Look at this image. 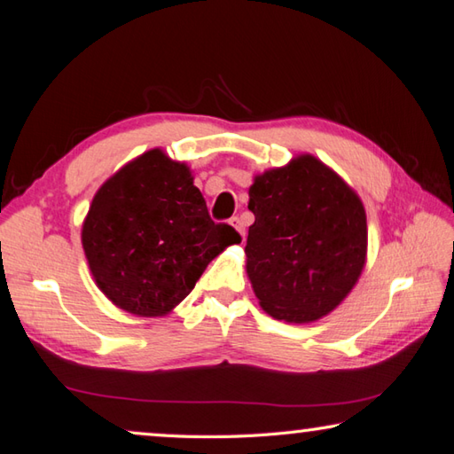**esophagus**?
Listing matches in <instances>:
<instances>
[{
    "label": "esophagus",
    "instance_id": "esophagus-1",
    "mask_svg": "<svg viewBox=\"0 0 454 454\" xmlns=\"http://www.w3.org/2000/svg\"><path fill=\"white\" fill-rule=\"evenodd\" d=\"M230 224H232L236 230H238V234L242 236V239H244V236H246V226H244V222H242V218H238V216H234V218H230Z\"/></svg>",
    "mask_w": 454,
    "mask_h": 454
}]
</instances>
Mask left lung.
Returning <instances> with one entry per match:
<instances>
[{
  "label": "left lung",
  "mask_w": 454,
  "mask_h": 454,
  "mask_svg": "<svg viewBox=\"0 0 454 454\" xmlns=\"http://www.w3.org/2000/svg\"><path fill=\"white\" fill-rule=\"evenodd\" d=\"M247 208L255 222L246 271L265 313L313 323L339 307L366 263V210L348 184L313 155L257 175Z\"/></svg>",
  "instance_id": "left-lung-1"
}]
</instances>
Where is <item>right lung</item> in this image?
<instances>
[{"instance_id": "1", "label": "right lung", "mask_w": 454, "mask_h": 454, "mask_svg": "<svg viewBox=\"0 0 454 454\" xmlns=\"http://www.w3.org/2000/svg\"><path fill=\"white\" fill-rule=\"evenodd\" d=\"M239 242L232 226L210 218L191 168L161 149L145 151L110 176L82 224L96 286L137 317L171 313L207 265Z\"/></svg>"}]
</instances>
